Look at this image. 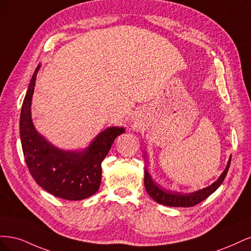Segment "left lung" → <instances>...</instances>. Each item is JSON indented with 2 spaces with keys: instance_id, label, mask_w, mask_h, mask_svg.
Masks as SVG:
<instances>
[{
  "instance_id": "1",
  "label": "left lung",
  "mask_w": 251,
  "mask_h": 251,
  "mask_svg": "<svg viewBox=\"0 0 251 251\" xmlns=\"http://www.w3.org/2000/svg\"><path fill=\"white\" fill-rule=\"evenodd\" d=\"M230 160L231 157L229 158V161L226 165V169L222 173L220 178L209 185L206 188L200 189V191L192 193V194H181V193H176V192H172L168 191V189L162 188L160 185L155 183V182L151 180V176L147 170H144V186H146V189L150 197L153 198L157 203L166 205V206H172V207H192L195 206V205L199 204L200 202L204 201L207 198L208 196H210L212 193L217 191V188L222 184V182L224 181L227 172H228L229 165H230Z\"/></svg>"
}]
</instances>
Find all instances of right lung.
I'll return each instance as SVG.
<instances>
[{
  "instance_id": "1",
  "label": "right lung",
  "mask_w": 251,
  "mask_h": 251,
  "mask_svg": "<svg viewBox=\"0 0 251 251\" xmlns=\"http://www.w3.org/2000/svg\"><path fill=\"white\" fill-rule=\"evenodd\" d=\"M40 65L30 80L21 111L20 135L27 168L34 181L58 198L77 201L94 195L100 185L101 162L124 127L101 132L82 151H66L53 147L37 133L31 119V100Z\"/></svg>"
}]
</instances>
